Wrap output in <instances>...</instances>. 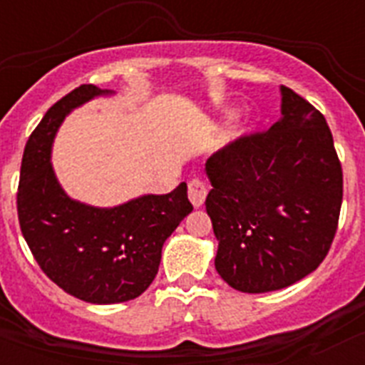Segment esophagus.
<instances>
[{
	"label": "esophagus",
	"mask_w": 365,
	"mask_h": 365,
	"mask_svg": "<svg viewBox=\"0 0 365 365\" xmlns=\"http://www.w3.org/2000/svg\"><path fill=\"white\" fill-rule=\"evenodd\" d=\"M206 193H208V182L202 177H192L188 182V197L195 208L202 206Z\"/></svg>",
	"instance_id": "34e87169"
}]
</instances>
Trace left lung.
Listing matches in <instances>:
<instances>
[{
	"instance_id": "1",
	"label": "left lung",
	"mask_w": 365,
	"mask_h": 365,
	"mask_svg": "<svg viewBox=\"0 0 365 365\" xmlns=\"http://www.w3.org/2000/svg\"><path fill=\"white\" fill-rule=\"evenodd\" d=\"M282 120L206 160L215 270L235 291H279L318 269L334 240L344 175L325 117L282 86Z\"/></svg>"
}]
</instances>
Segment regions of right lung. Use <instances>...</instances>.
<instances>
[{"mask_svg": "<svg viewBox=\"0 0 365 365\" xmlns=\"http://www.w3.org/2000/svg\"><path fill=\"white\" fill-rule=\"evenodd\" d=\"M108 93L83 83L45 113L25 144L16 197L19 228L45 276L67 294L98 305L143 294L157 276L164 241L193 210L186 182L115 208L67 197L51 166L53 138L71 109Z\"/></svg>", "mask_w": 365, "mask_h": 365, "instance_id": "obj_1", "label": "right lung"}]
</instances>
